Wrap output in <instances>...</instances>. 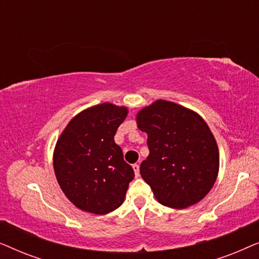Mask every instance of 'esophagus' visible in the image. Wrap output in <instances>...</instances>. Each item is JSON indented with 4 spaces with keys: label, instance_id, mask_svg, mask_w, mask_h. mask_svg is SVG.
<instances>
[{
    "label": "esophagus",
    "instance_id": "obj_1",
    "mask_svg": "<svg viewBox=\"0 0 259 259\" xmlns=\"http://www.w3.org/2000/svg\"><path fill=\"white\" fill-rule=\"evenodd\" d=\"M133 169H134V173H136V177H139V176H140L139 165H138V164H133Z\"/></svg>",
    "mask_w": 259,
    "mask_h": 259
}]
</instances>
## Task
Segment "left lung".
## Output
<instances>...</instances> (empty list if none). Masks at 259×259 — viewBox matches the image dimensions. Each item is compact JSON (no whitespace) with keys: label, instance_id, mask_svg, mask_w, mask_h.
<instances>
[{"label":"left lung","instance_id":"8db88e82","mask_svg":"<svg viewBox=\"0 0 259 259\" xmlns=\"http://www.w3.org/2000/svg\"><path fill=\"white\" fill-rule=\"evenodd\" d=\"M137 122L147 133L150 150L140 173L159 203L185 208L203 199L217 179L219 153L201 116L158 100L138 113Z\"/></svg>","mask_w":259,"mask_h":259}]
</instances>
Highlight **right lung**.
Wrapping results in <instances>:
<instances>
[{
    "label": "right lung",
    "mask_w": 259,
    "mask_h": 259,
    "mask_svg": "<svg viewBox=\"0 0 259 259\" xmlns=\"http://www.w3.org/2000/svg\"><path fill=\"white\" fill-rule=\"evenodd\" d=\"M126 115V107L108 102L93 106L70 120L56 143V179L81 210L106 214L123 203L134 171L114 136Z\"/></svg>",
    "instance_id": "right-lung-1"
}]
</instances>
